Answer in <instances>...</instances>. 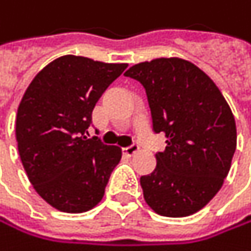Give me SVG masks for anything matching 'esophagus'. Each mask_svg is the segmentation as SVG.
Listing matches in <instances>:
<instances>
[{"instance_id": "obj_1", "label": "esophagus", "mask_w": 251, "mask_h": 251, "mask_svg": "<svg viewBox=\"0 0 251 251\" xmlns=\"http://www.w3.org/2000/svg\"><path fill=\"white\" fill-rule=\"evenodd\" d=\"M138 151H140V147H138L137 144H132V146H129V147H126V149H123V154H126L128 157L135 156Z\"/></svg>"}]
</instances>
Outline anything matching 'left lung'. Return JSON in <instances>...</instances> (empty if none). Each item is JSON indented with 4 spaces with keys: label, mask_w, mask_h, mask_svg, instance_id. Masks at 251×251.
Instances as JSON below:
<instances>
[{
    "label": "left lung",
    "mask_w": 251,
    "mask_h": 251,
    "mask_svg": "<svg viewBox=\"0 0 251 251\" xmlns=\"http://www.w3.org/2000/svg\"><path fill=\"white\" fill-rule=\"evenodd\" d=\"M125 76L144 86L153 131L168 144L156 154V169L140 179L147 204L168 218L199 212L221 190L237 147L226 100L201 69L176 57L138 63Z\"/></svg>",
    "instance_id": "left-lung-1"
}]
</instances>
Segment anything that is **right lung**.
I'll return each instance as SVG.
<instances>
[{"mask_svg":"<svg viewBox=\"0 0 251 251\" xmlns=\"http://www.w3.org/2000/svg\"><path fill=\"white\" fill-rule=\"evenodd\" d=\"M128 67L79 55L47 64L27 86L16 140L27 178L54 209L82 213L97 206L122 150L86 138L95 102Z\"/></svg>","mask_w":251,"mask_h":251,"instance_id":"1","label":"right lung"}]
</instances>
